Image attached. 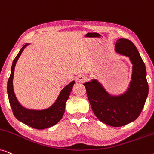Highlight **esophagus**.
I'll list each match as a JSON object with an SVG mask.
<instances>
[{"label":"esophagus","mask_w":154,"mask_h":154,"mask_svg":"<svg viewBox=\"0 0 154 154\" xmlns=\"http://www.w3.org/2000/svg\"><path fill=\"white\" fill-rule=\"evenodd\" d=\"M86 80H87V77H86L85 75H83V74L78 75L76 77V82H78V83H83Z\"/></svg>","instance_id":"esophagus-1"}]
</instances>
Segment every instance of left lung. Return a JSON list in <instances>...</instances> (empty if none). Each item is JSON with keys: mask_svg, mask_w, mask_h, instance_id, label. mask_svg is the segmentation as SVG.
<instances>
[{"mask_svg": "<svg viewBox=\"0 0 154 154\" xmlns=\"http://www.w3.org/2000/svg\"><path fill=\"white\" fill-rule=\"evenodd\" d=\"M116 52L127 56L132 64V81L127 91L111 95L95 79L83 83L91 108L96 117L106 125L121 127L137 119L149 93L146 67L136 46L128 39H119Z\"/></svg>", "mask_w": 154, "mask_h": 154, "instance_id": "1", "label": "left lung"}]
</instances>
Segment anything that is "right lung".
I'll list each match as a JSON object with an SVG mask.
<instances>
[{
	"mask_svg": "<svg viewBox=\"0 0 154 154\" xmlns=\"http://www.w3.org/2000/svg\"><path fill=\"white\" fill-rule=\"evenodd\" d=\"M29 44L26 43L23 46L12 62L11 73H10V78L8 81V95L12 112L17 119L35 129L43 130L52 127L62 119L64 113L66 102L70 95V92L72 90L75 81H73L71 82L63 88L59 94L56 102L50 108L44 109V110L37 111L30 110V109H27L23 107L19 103L14 94L12 81H13L14 66H15L16 63L22 51Z\"/></svg>",
	"mask_w": 154,
	"mask_h": 154,
	"instance_id": "add662e5",
	"label": "right lung"
}]
</instances>
